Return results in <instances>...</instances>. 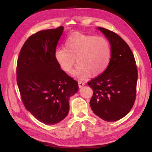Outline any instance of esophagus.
<instances>
[{"instance_id": "34e87169", "label": "esophagus", "mask_w": 152, "mask_h": 152, "mask_svg": "<svg viewBox=\"0 0 152 152\" xmlns=\"http://www.w3.org/2000/svg\"><path fill=\"white\" fill-rule=\"evenodd\" d=\"M78 83H79V88H81V87H82L85 85V84L84 83V82H82V81H79V82H78Z\"/></svg>"}]
</instances>
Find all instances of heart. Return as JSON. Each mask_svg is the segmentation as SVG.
<instances>
[{"mask_svg": "<svg viewBox=\"0 0 152 152\" xmlns=\"http://www.w3.org/2000/svg\"><path fill=\"white\" fill-rule=\"evenodd\" d=\"M54 58L66 73H71L77 59L79 65L73 72V76L85 80L90 75L98 76L107 70L111 59V47L102 37L75 33L66 40L65 48L55 50Z\"/></svg>", "mask_w": 152, "mask_h": 152, "instance_id": "obj_1", "label": "heart"}]
</instances>
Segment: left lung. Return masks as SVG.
<instances>
[{"label": "left lung", "instance_id": "1", "mask_svg": "<svg viewBox=\"0 0 152 152\" xmlns=\"http://www.w3.org/2000/svg\"><path fill=\"white\" fill-rule=\"evenodd\" d=\"M96 28L109 41L111 59L107 70L87 83L93 90L90 105L96 115L113 122L125 117L134 103L137 70L134 55L125 41L112 31Z\"/></svg>", "mask_w": 152, "mask_h": 152}]
</instances>
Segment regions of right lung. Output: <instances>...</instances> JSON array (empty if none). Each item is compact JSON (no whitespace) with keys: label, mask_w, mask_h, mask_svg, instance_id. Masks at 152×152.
I'll list each match as a JSON object with an SVG mask.
<instances>
[{"label":"right lung","mask_w":152,"mask_h":152,"mask_svg":"<svg viewBox=\"0 0 152 152\" xmlns=\"http://www.w3.org/2000/svg\"><path fill=\"white\" fill-rule=\"evenodd\" d=\"M63 26L37 32L23 45L16 68L17 84L25 108L40 122L56 124L69 112V98L77 82L61 70L54 58Z\"/></svg>","instance_id":"add662e5"}]
</instances>
